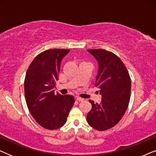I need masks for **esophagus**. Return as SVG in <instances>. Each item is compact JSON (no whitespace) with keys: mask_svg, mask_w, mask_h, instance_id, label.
Wrapping results in <instances>:
<instances>
[{"mask_svg":"<svg viewBox=\"0 0 156 156\" xmlns=\"http://www.w3.org/2000/svg\"><path fill=\"white\" fill-rule=\"evenodd\" d=\"M76 100H77V101H82L84 99H83L82 98H80V97H76Z\"/></svg>","mask_w":156,"mask_h":156,"instance_id":"34e87169","label":"esophagus"}]
</instances>
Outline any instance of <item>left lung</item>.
<instances>
[{
	"mask_svg": "<svg viewBox=\"0 0 156 156\" xmlns=\"http://www.w3.org/2000/svg\"><path fill=\"white\" fill-rule=\"evenodd\" d=\"M97 61L99 68L96 87L101 95L100 104L91 100L87 122L98 131L109 129L119 122L127 109L131 82L124 64L114 53L103 49L87 50Z\"/></svg>",
	"mask_w": 156,
	"mask_h": 156,
	"instance_id": "obj_1",
	"label": "left lung"
}]
</instances>
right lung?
I'll return each mask as SVG.
<instances>
[{"instance_id": "right-lung-1", "label": "right lung", "mask_w": 156, "mask_h": 156, "mask_svg": "<svg viewBox=\"0 0 156 156\" xmlns=\"http://www.w3.org/2000/svg\"><path fill=\"white\" fill-rule=\"evenodd\" d=\"M66 49H50L37 55L25 75V97L28 109L35 121L44 129L62 126L74 105L72 95L55 94L61 62L69 52Z\"/></svg>"}]
</instances>
